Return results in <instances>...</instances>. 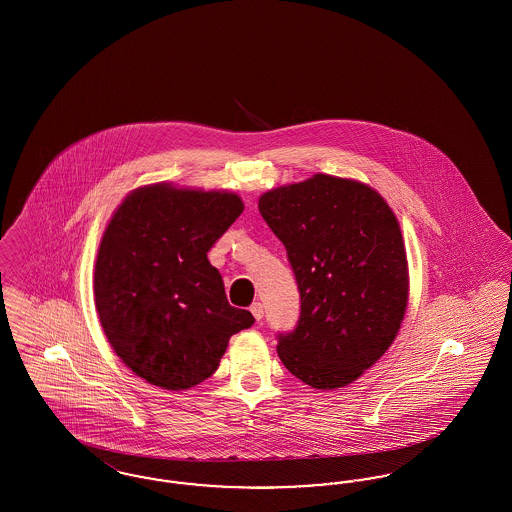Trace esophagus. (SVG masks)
<instances>
[{
	"instance_id": "1",
	"label": "esophagus",
	"mask_w": 512,
	"mask_h": 512,
	"mask_svg": "<svg viewBox=\"0 0 512 512\" xmlns=\"http://www.w3.org/2000/svg\"><path fill=\"white\" fill-rule=\"evenodd\" d=\"M249 311H251V315L255 317V320H261V318L265 317V307H263V303H259V301H255V303L249 307Z\"/></svg>"
}]
</instances>
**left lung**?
<instances>
[{
    "mask_svg": "<svg viewBox=\"0 0 512 512\" xmlns=\"http://www.w3.org/2000/svg\"><path fill=\"white\" fill-rule=\"evenodd\" d=\"M259 211L286 247L301 297L278 357L301 382L336 390L390 347L407 311L409 268L384 197L330 174L261 195Z\"/></svg>",
    "mask_w": 512,
    "mask_h": 512,
    "instance_id": "1",
    "label": "left lung"
}]
</instances>
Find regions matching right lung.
<instances>
[{
    "mask_svg": "<svg viewBox=\"0 0 512 512\" xmlns=\"http://www.w3.org/2000/svg\"><path fill=\"white\" fill-rule=\"evenodd\" d=\"M244 211L236 194L151 184L109 220L94 272L103 332L122 363L163 390H188L217 368L255 318L228 303L209 249Z\"/></svg>",
    "mask_w": 512,
    "mask_h": 512,
    "instance_id": "right-lung-1",
    "label": "right lung"
}]
</instances>
